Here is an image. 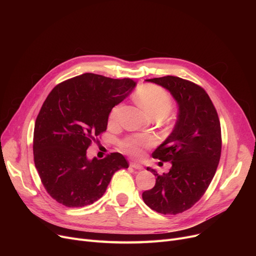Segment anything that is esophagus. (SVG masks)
Listing matches in <instances>:
<instances>
[{
	"label": "esophagus",
	"instance_id": "34e87169",
	"mask_svg": "<svg viewBox=\"0 0 256 256\" xmlns=\"http://www.w3.org/2000/svg\"><path fill=\"white\" fill-rule=\"evenodd\" d=\"M130 166L132 168H134V169H137V170L143 169V166H142L141 164L137 163V162H130Z\"/></svg>",
	"mask_w": 256,
	"mask_h": 256
}]
</instances>
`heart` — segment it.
<instances>
[{
    "label": "heart",
    "instance_id": "1",
    "mask_svg": "<svg viewBox=\"0 0 256 256\" xmlns=\"http://www.w3.org/2000/svg\"><path fill=\"white\" fill-rule=\"evenodd\" d=\"M136 98L145 111L154 117L162 118L172 110V100L170 94L162 87L156 85H143L138 88ZM121 111V104H116L110 113V122L116 124ZM152 144V139L146 136H130L119 142V147L124 152L139 156L145 147Z\"/></svg>",
    "mask_w": 256,
    "mask_h": 256
}]
</instances>
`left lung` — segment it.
I'll use <instances>...</instances> for the list:
<instances>
[{"instance_id": "obj_1", "label": "left lung", "mask_w": 256, "mask_h": 256, "mask_svg": "<svg viewBox=\"0 0 256 256\" xmlns=\"http://www.w3.org/2000/svg\"><path fill=\"white\" fill-rule=\"evenodd\" d=\"M166 88L178 104V118L170 136L152 158L170 162L168 173L156 176V184L142 198L152 210L178 214L191 208L204 196L216 173L222 148L221 126L216 108L206 90L178 76L147 80Z\"/></svg>"}]
</instances>
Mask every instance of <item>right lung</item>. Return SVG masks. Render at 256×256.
I'll use <instances>...</instances> for the list:
<instances>
[{"label":"right lung","mask_w":256,"mask_h":256,"mask_svg":"<svg viewBox=\"0 0 256 256\" xmlns=\"http://www.w3.org/2000/svg\"><path fill=\"white\" fill-rule=\"evenodd\" d=\"M136 83L84 74L52 88L35 121L34 163L48 195L67 208H83L98 200L113 174L128 168L119 152L88 160L86 150L104 132L113 106Z\"/></svg>","instance_id":"right-lung-1"}]
</instances>
